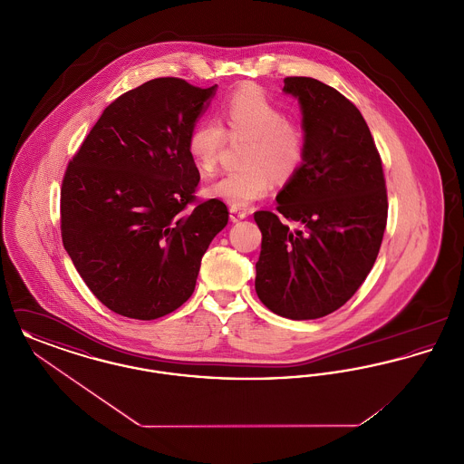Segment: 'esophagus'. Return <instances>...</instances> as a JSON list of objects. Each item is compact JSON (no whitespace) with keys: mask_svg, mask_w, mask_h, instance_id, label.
<instances>
[{"mask_svg":"<svg viewBox=\"0 0 464 464\" xmlns=\"http://www.w3.org/2000/svg\"><path fill=\"white\" fill-rule=\"evenodd\" d=\"M248 214H246V210H242V208H235V207H231L229 208V219L233 222H240L246 218Z\"/></svg>","mask_w":464,"mask_h":464,"instance_id":"34e87169","label":"esophagus"}]
</instances>
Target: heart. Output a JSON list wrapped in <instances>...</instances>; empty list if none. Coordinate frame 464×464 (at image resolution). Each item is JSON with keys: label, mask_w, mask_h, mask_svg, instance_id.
Segmentation results:
<instances>
[{"label": "heart", "mask_w": 464, "mask_h": 464, "mask_svg": "<svg viewBox=\"0 0 464 464\" xmlns=\"http://www.w3.org/2000/svg\"><path fill=\"white\" fill-rule=\"evenodd\" d=\"M219 122L203 120L188 135V155L199 174L216 170L226 135L231 140L248 137V142L243 148L245 167L214 180L207 188L210 198L246 208L267 197L273 176L288 180L304 163L306 133L259 85L245 83L233 90L222 101Z\"/></svg>", "instance_id": "obj_1"}]
</instances>
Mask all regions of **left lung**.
I'll return each mask as SVG.
<instances>
[{
    "label": "left lung",
    "mask_w": 464,
    "mask_h": 464,
    "mask_svg": "<svg viewBox=\"0 0 464 464\" xmlns=\"http://www.w3.org/2000/svg\"><path fill=\"white\" fill-rule=\"evenodd\" d=\"M284 83L301 104L306 158L278 193V212L254 214L263 233L256 292L280 316L314 320L346 304L371 273L388 219L386 180L352 101L314 78Z\"/></svg>",
    "instance_id": "obj_1"
}]
</instances>
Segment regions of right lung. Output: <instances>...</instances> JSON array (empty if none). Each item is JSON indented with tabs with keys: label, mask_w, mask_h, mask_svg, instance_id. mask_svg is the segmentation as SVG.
Returning a JSON list of instances; mask_svg holds the SVG:
<instances>
[{
	"label": "right lung",
	"mask_w": 464,
	"mask_h": 464,
	"mask_svg": "<svg viewBox=\"0 0 464 464\" xmlns=\"http://www.w3.org/2000/svg\"><path fill=\"white\" fill-rule=\"evenodd\" d=\"M216 87L155 78L112 101L67 165L64 248L111 311L156 320L193 294L201 257L227 224L221 199L195 197L188 135Z\"/></svg>",
	"instance_id": "obj_1"
}]
</instances>
